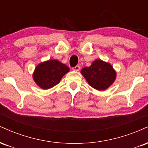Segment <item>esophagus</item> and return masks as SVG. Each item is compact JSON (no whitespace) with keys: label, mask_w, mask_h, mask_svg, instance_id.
I'll return each mask as SVG.
<instances>
[{"label":"esophagus","mask_w":148,"mask_h":148,"mask_svg":"<svg viewBox=\"0 0 148 148\" xmlns=\"http://www.w3.org/2000/svg\"><path fill=\"white\" fill-rule=\"evenodd\" d=\"M72 69L74 71H76V72H78V71H79V69H80V67L79 65H76V67H72Z\"/></svg>","instance_id":"34e87169"}]
</instances>
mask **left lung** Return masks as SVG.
<instances>
[{
	"label": "left lung",
	"mask_w": 148,
	"mask_h": 148,
	"mask_svg": "<svg viewBox=\"0 0 148 148\" xmlns=\"http://www.w3.org/2000/svg\"><path fill=\"white\" fill-rule=\"evenodd\" d=\"M81 74L92 88L103 90L114 82L116 73L110 64L101 60H96L90 67L81 69Z\"/></svg>",
	"instance_id": "left-lung-1"
}]
</instances>
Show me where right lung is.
Wrapping results in <instances>:
<instances>
[{"label": "right lung", "instance_id": "right-lung-1", "mask_svg": "<svg viewBox=\"0 0 148 148\" xmlns=\"http://www.w3.org/2000/svg\"><path fill=\"white\" fill-rule=\"evenodd\" d=\"M69 71V67L58 60H49L37 66L33 79L42 89H49L58 84Z\"/></svg>", "mask_w": 148, "mask_h": 148}]
</instances>
